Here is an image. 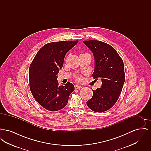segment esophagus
<instances>
[{"label":"esophagus","instance_id":"34e87169","mask_svg":"<svg viewBox=\"0 0 151 151\" xmlns=\"http://www.w3.org/2000/svg\"><path fill=\"white\" fill-rule=\"evenodd\" d=\"M75 88L76 89H80V88H81V86L76 85V86H75Z\"/></svg>","mask_w":151,"mask_h":151}]
</instances>
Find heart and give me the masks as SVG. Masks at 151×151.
I'll use <instances>...</instances> for the list:
<instances>
[{"mask_svg":"<svg viewBox=\"0 0 151 151\" xmlns=\"http://www.w3.org/2000/svg\"><path fill=\"white\" fill-rule=\"evenodd\" d=\"M76 79L78 81H81L82 80V77L80 75H78L76 76Z\"/></svg>","mask_w":151,"mask_h":151,"instance_id":"1","label":"heart"}]
</instances>
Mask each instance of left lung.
<instances>
[{
  "label": "left lung",
  "instance_id": "obj_1",
  "mask_svg": "<svg viewBox=\"0 0 151 151\" xmlns=\"http://www.w3.org/2000/svg\"><path fill=\"white\" fill-rule=\"evenodd\" d=\"M93 53V79L101 78L102 86L93 91L92 98L86 102L88 108L98 113L112 108L118 100L125 80L124 64L115 49L97 40L83 41Z\"/></svg>",
  "mask_w": 151,
  "mask_h": 151
}]
</instances>
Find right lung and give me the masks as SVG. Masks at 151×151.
I'll use <instances>...</instances> for the list:
<instances>
[{
  "label": "right lung",
  "mask_w": 151,
  "mask_h": 151,
  "mask_svg": "<svg viewBox=\"0 0 151 151\" xmlns=\"http://www.w3.org/2000/svg\"><path fill=\"white\" fill-rule=\"evenodd\" d=\"M79 41H62L47 43L36 54L29 67V87L38 103L45 109L56 111L65 108L73 84L59 86L57 75L63 65L65 54Z\"/></svg>",
  "instance_id": "1"
}]
</instances>
